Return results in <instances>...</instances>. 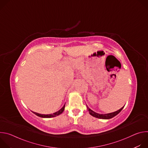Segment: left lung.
I'll return each mask as SVG.
<instances>
[{"label":"left lung","mask_w":148,"mask_h":148,"mask_svg":"<svg viewBox=\"0 0 148 148\" xmlns=\"http://www.w3.org/2000/svg\"><path fill=\"white\" fill-rule=\"evenodd\" d=\"M124 106L123 107H122L120 110L115 111V112H112V113H110V114H98V113H96L94 111H93L92 110H91L90 108H88V107L87 105V110H88L89 111V113L90 115H91L92 116L94 117H95V118H99V119H111L113 117H114L115 116H116L117 114H118L122 110Z\"/></svg>","instance_id":"obj_1"}]
</instances>
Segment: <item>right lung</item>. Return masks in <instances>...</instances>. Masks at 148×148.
I'll return each mask as SVG.
<instances>
[{"label": "right lung", "instance_id": "1", "mask_svg": "<svg viewBox=\"0 0 148 148\" xmlns=\"http://www.w3.org/2000/svg\"><path fill=\"white\" fill-rule=\"evenodd\" d=\"M65 105H66V103L64 104V106L62 107V108H61L59 111H58L56 112L53 113V114H47V115L40 114H38V113H37V112H33V113H34V114H36L37 116H40V117H41V118H51V117H55V116H58V115H60L62 113L63 111H64V108H65Z\"/></svg>", "mask_w": 148, "mask_h": 148}]
</instances>
